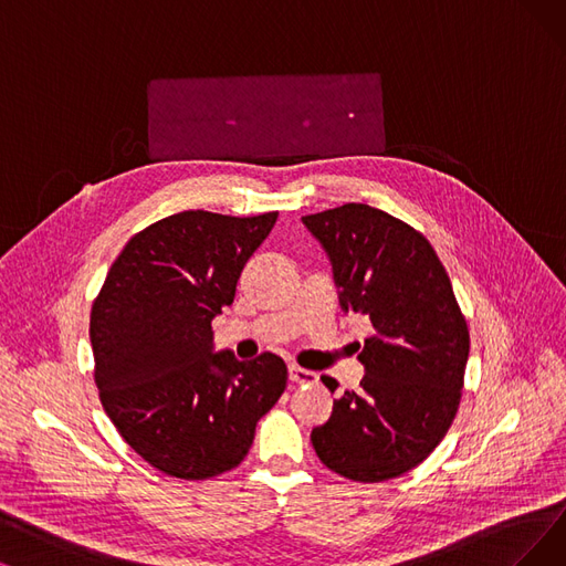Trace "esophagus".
I'll return each mask as SVG.
<instances>
[{
    "instance_id": "34e87169",
    "label": "esophagus",
    "mask_w": 566,
    "mask_h": 566,
    "mask_svg": "<svg viewBox=\"0 0 566 566\" xmlns=\"http://www.w3.org/2000/svg\"><path fill=\"white\" fill-rule=\"evenodd\" d=\"M287 374H290V380L292 382H300V386H302V382H315V380H318V374L308 371V369H302L297 365H290Z\"/></svg>"
}]
</instances>
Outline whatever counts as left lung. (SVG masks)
Returning <instances> with one entry per match:
<instances>
[{
    "label": "left lung",
    "mask_w": 566,
    "mask_h": 566,
    "mask_svg": "<svg viewBox=\"0 0 566 566\" xmlns=\"http://www.w3.org/2000/svg\"><path fill=\"white\" fill-rule=\"evenodd\" d=\"M332 262L338 304L367 315L374 334L357 359L359 390L334 399L311 443L321 462L359 483L418 467L453 422L469 359V329L429 241L390 213L344 205L304 216ZM329 392L336 380L323 376Z\"/></svg>",
    "instance_id": "8db88e82"
}]
</instances>
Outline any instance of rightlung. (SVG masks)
I'll return each mask as SVG.
<instances>
[{"instance_id":"obj_1","label":"right lung","mask_w":566,"mask_h":566,"mask_svg":"<svg viewBox=\"0 0 566 566\" xmlns=\"http://www.w3.org/2000/svg\"><path fill=\"white\" fill-rule=\"evenodd\" d=\"M279 213L184 211L134 234L90 313L106 416L148 464L201 481L241 464L258 420L279 401L285 361L213 350L211 321Z\"/></svg>"}]
</instances>
